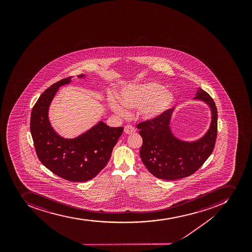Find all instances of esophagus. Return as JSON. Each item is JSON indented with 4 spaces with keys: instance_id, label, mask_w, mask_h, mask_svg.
<instances>
[{
    "instance_id": "obj_1",
    "label": "esophagus",
    "mask_w": 252,
    "mask_h": 252,
    "mask_svg": "<svg viewBox=\"0 0 252 252\" xmlns=\"http://www.w3.org/2000/svg\"><path fill=\"white\" fill-rule=\"evenodd\" d=\"M124 132L127 134H134L136 132V129H134V127L132 126L127 125L124 127Z\"/></svg>"
}]
</instances>
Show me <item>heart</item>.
<instances>
[{"label":"heart","mask_w":252,"mask_h":252,"mask_svg":"<svg viewBox=\"0 0 252 252\" xmlns=\"http://www.w3.org/2000/svg\"><path fill=\"white\" fill-rule=\"evenodd\" d=\"M122 102L115 96L109 97L112 110L120 116H127L126 108L138 109L145 119H156L168 111L175 103V96L158 83L128 85L120 91Z\"/></svg>","instance_id":"obj_1"}]
</instances>
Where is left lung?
I'll use <instances>...</instances> for the list:
<instances>
[{
    "label": "left lung",
    "instance_id": "8db88e82",
    "mask_svg": "<svg viewBox=\"0 0 252 252\" xmlns=\"http://www.w3.org/2000/svg\"><path fill=\"white\" fill-rule=\"evenodd\" d=\"M194 99L211 109L210 129L198 140L185 142L172 134L170 128L174 108L159 118L138 123L143 138L141 159L147 170L157 178L175 181L191 176L202 166L214 151L218 134V110L213 98L199 89Z\"/></svg>",
    "mask_w": 252,
    "mask_h": 252
}]
</instances>
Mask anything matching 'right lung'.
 I'll return each mask as SVG.
<instances>
[{"instance_id":"add662e5","label":"right lung","mask_w":252,"mask_h":252,"mask_svg":"<svg viewBox=\"0 0 252 252\" xmlns=\"http://www.w3.org/2000/svg\"><path fill=\"white\" fill-rule=\"evenodd\" d=\"M71 78L55 83L39 96L32 109L31 132L36 154L45 167L67 181L85 182L105 167L123 127H109L100 121L77 138L59 135L50 123L48 109L58 89Z\"/></svg>"}]
</instances>
